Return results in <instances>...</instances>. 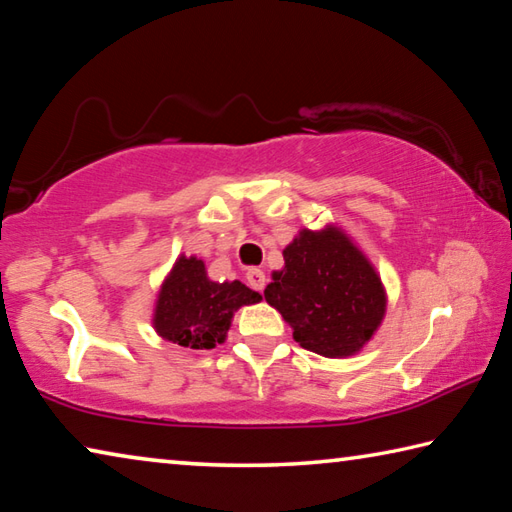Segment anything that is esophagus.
<instances>
[{
  "mask_svg": "<svg viewBox=\"0 0 512 512\" xmlns=\"http://www.w3.org/2000/svg\"><path fill=\"white\" fill-rule=\"evenodd\" d=\"M246 280H248V284H250V287H253L255 291H262L264 284H266V275H264L262 268H248V271H246Z\"/></svg>",
  "mask_w": 512,
  "mask_h": 512,
  "instance_id": "1",
  "label": "esophagus"
}]
</instances>
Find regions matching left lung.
I'll return each instance as SVG.
<instances>
[{
	"label": "left lung",
	"instance_id": "8db88e82",
	"mask_svg": "<svg viewBox=\"0 0 512 512\" xmlns=\"http://www.w3.org/2000/svg\"><path fill=\"white\" fill-rule=\"evenodd\" d=\"M264 298L293 329V339L327 359L357 354L386 314V291L375 266L336 225L302 228L282 250Z\"/></svg>",
	"mask_w": 512,
	"mask_h": 512
}]
</instances>
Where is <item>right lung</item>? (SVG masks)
Returning a JSON list of instances; mask_svg holds the SVG:
<instances>
[{
	"label": "right lung",
	"instance_id": "add662e5",
	"mask_svg": "<svg viewBox=\"0 0 512 512\" xmlns=\"http://www.w3.org/2000/svg\"><path fill=\"white\" fill-rule=\"evenodd\" d=\"M262 300L239 280L212 282L203 259L180 255L164 277L153 309L158 336L189 350H212L225 341L235 311Z\"/></svg>",
	"mask_w": 512,
	"mask_h": 512
}]
</instances>
